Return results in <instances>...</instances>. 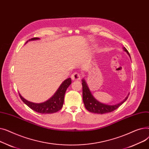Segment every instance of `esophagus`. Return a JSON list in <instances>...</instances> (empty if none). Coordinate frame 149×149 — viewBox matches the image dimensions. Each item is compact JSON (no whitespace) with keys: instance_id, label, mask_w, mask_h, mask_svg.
<instances>
[{"instance_id":"34e87169","label":"esophagus","mask_w":149,"mask_h":149,"mask_svg":"<svg viewBox=\"0 0 149 149\" xmlns=\"http://www.w3.org/2000/svg\"><path fill=\"white\" fill-rule=\"evenodd\" d=\"M71 79L73 80H79L80 79V75L78 72H74L71 75Z\"/></svg>"}]
</instances>
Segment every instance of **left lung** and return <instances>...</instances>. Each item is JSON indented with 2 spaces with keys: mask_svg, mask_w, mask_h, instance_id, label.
Segmentation results:
<instances>
[{
  "mask_svg": "<svg viewBox=\"0 0 149 149\" xmlns=\"http://www.w3.org/2000/svg\"><path fill=\"white\" fill-rule=\"evenodd\" d=\"M123 50L126 52L128 56L130 58V56L126 49V48H123ZM82 86H83V100L86 109H87L88 111L92 113H98V114H103L109 112H111L117 108H118L122 104H123L125 101L127 100L128 98V96L129 95V93L128 95L121 102L115 104H107L104 103H102L98 101L95 97L93 96L92 93L88 87V84L86 81L84 79H83L82 80Z\"/></svg>",
  "mask_w": 149,
  "mask_h": 149,
  "instance_id": "8db88e82",
  "label": "left lung"
}]
</instances>
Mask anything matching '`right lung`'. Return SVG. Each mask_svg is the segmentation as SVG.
<instances>
[{
    "label": "right lung",
    "instance_id": "add662e5",
    "mask_svg": "<svg viewBox=\"0 0 149 149\" xmlns=\"http://www.w3.org/2000/svg\"><path fill=\"white\" fill-rule=\"evenodd\" d=\"M38 40H40V38L37 37L33 38L28 40L26 43L29 41ZM71 82L72 81L70 78H68V79L65 80L61 84L60 87L58 88L57 91L55 92L54 94L49 99L44 101L43 103H36L31 102V101H29L23 98L20 94V93L19 95L21 100L23 101V102L36 112L40 113L42 114L53 113L60 111L63 107V104L64 103L65 92L67 88L71 84Z\"/></svg>",
    "mask_w": 149,
    "mask_h": 149
}]
</instances>
